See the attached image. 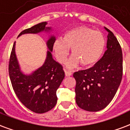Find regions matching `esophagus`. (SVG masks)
Masks as SVG:
<instances>
[{
  "instance_id": "1",
  "label": "esophagus",
  "mask_w": 130,
  "mask_h": 130,
  "mask_svg": "<svg viewBox=\"0 0 130 130\" xmlns=\"http://www.w3.org/2000/svg\"><path fill=\"white\" fill-rule=\"evenodd\" d=\"M72 72H69V71H65V76L67 77H69V76H72Z\"/></svg>"
}]
</instances>
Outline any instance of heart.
Segmentation results:
<instances>
[{"instance_id":"heart-1","label":"heart","mask_w":130,"mask_h":130,"mask_svg":"<svg viewBox=\"0 0 130 130\" xmlns=\"http://www.w3.org/2000/svg\"><path fill=\"white\" fill-rule=\"evenodd\" d=\"M106 40L103 34L85 26L67 31L64 38L58 37L53 43V52L56 60L64 63L72 48V55L66 63L68 69L80 65L90 67L95 65L102 55Z\"/></svg>"}]
</instances>
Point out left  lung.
I'll use <instances>...</instances> for the list:
<instances>
[{
  "label": "left lung",
  "mask_w": 130,
  "mask_h": 130,
  "mask_svg": "<svg viewBox=\"0 0 130 130\" xmlns=\"http://www.w3.org/2000/svg\"><path fill=\"white\" fill-rule=\"evenodd\" d=\"M105 29L108 35L102 57L91 68L74 74L76 104L89 112L105 108L115 95L122 79L121 47L113 33L107 28Z\"/></svg>",
  "instance_id": "8db88e82"
}]
</instances>
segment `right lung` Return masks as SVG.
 Returning a JSON list of instances; mask_svg holds the SVG:
<instances>
[{"mask_svg": "<svg viewBox=\"0 0 130 130\" xmlns=\"http://www.w3.org/2000/svg\"><path fill=\"white\" fill-rule=\"evenodd\" d=\"M47 24V22H43L24 30L18 37L24 34L50 33L52 27L46 26ZM55 39L54 35H50L46 42L48 50L44 63L29 74L22 71L15 54V41L13 45L9 63L11 83L20 101L35 113H44L55 106L56 91L65 78L62 66L52 58V45Z\"/></svg>", "mask_w": 130, "mask_h": 130, "instance_id": "right-lung-1", "label": "right lung"}]
</instances>
